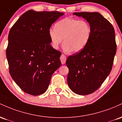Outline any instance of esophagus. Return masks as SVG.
Masks as SVG:
<instances>
[{
	"mask_svg": "<svg viewBox=\"0 0 122 122\" xmlns=\"http://www.w3.org/2000/svg\"><path fill=\"white\" fill-rule=\"evenodd\" d=\"M60 59H61V64H62V65H65L66 63V59H67L66 56L65 55L62 54L61 56V57H60Z\"/></svg>",
	"mask_w": 122,
	"mask_h": 122,
	"instance_id": "34e87169",
	"label": "esophagus"
}]
</instances>
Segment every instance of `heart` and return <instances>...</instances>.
Wrapping results in <instances>:
<instances>
[{"label": "heart", "instance_id": "1", "mask_svg": "<svg viewBox=\"0 0 122 122\" xmlns=\"http://www.w3.org/2000/svg\"><path fill=\"white\" fill-rule=\"evenodd\" d=\"M92 34L90 24L86 20L66 17L57 22L54 28H50L48 35L52 47L57 49L63 39L65 52L82 50L88 43Z\"/></svg>", "mask_w": 122, "mask_h": 122}]
</instances>
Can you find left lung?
<instances>
[{"label": "left lung", "instance_id": "left-lung-1", "mask_svg": "<svg viewBox=\"0 0 122 122\" xmlns=\"http://www.w3.org/2000/svg\"><path fill=\"white\" fill-rule=\"evenodd\" d=\"M73 14L88 22L92 34L85 47L67 59V83L75 93L87 95L97 90L111 71L116 52L115 33L112 24L100 13Z\"/></svg>", "mask_w": 122, "mask_h": 122}]
</instances>
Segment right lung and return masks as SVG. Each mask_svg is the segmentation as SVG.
I'll return each instance as SVG.
<instances>
[{
	"label": "right lung",
	"instance_id": "right-lung-1",
	"mask_svg": "<svg viewBox=\"0 0 122 122\" xmlns=\"http://www.w3.org/2000/svg\"><path fill=\"white\" fill-rule=\"evenodd\" d=\"M64 13L29 10L11 28L6 56L12 78L24 92H46L54 72L61 66V53L51 45L48 30Z\"/></svg>",
	"mask_w": 122,
	"mask_h": 122
}]
</instances>
